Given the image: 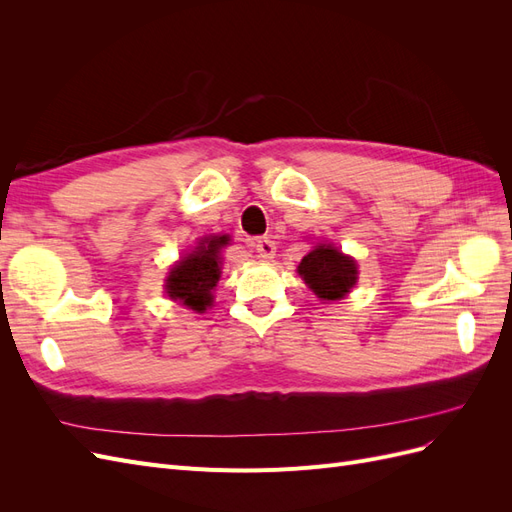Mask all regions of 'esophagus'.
I'll return each mask as SVG.
<instances>
[{
	"label": "esophagus",
	"mask_w": 512,
	"mask_h": 512,
	"mask_svg": "<svg viewBox=\"0 0 512 512\" xmlns=\"http://www.w3.org/2000/svg\"><path fill=\"white\" fill-rule=\"evenodd\" d=\"M256 252H258V256L262 260H271L275 256V243L271 239H267V237L256 239Z\"/></svg>",
	"instance_id": "obj_1"
}]
</instances>
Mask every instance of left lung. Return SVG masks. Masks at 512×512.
Returning a JSON list of instances; mask_svg holds the SVG:
<instances>
[{
	"label": "left lung",
	"instance_id": "left-lung-1",
	"mask_svg": "<svg viewBox=\"0 0 512 512\" xmlns=\"http://www.w3.org/2000/svg\"><path fill=\"white\" fill-rule=\"evenodd\" d=\"M297 271L322 301L342 299L356 284V262L331 245H318L303 256Z\"/></svg>",
	"mask_w": 512,
	"mask_h": 512
}]
</instances>
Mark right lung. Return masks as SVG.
Instances as JSON below:
<instances>
[{"label":"right lung","instance_id":"right-lung-1","mask_svg":"<svg viewBox=\"0 0 512 512\" xmlns=\"http://www.w3.org/2000/svg\"><path fill=\"white\" fill-rule=\"evenodd\" d=\"M228 241L226 235L207 237L192 254L179 260L166 280L168 297L196 312H205L211 305V290L220 280V250Z\"/></svg>","mask_w":512,"mask_h":512}]
</instances>
